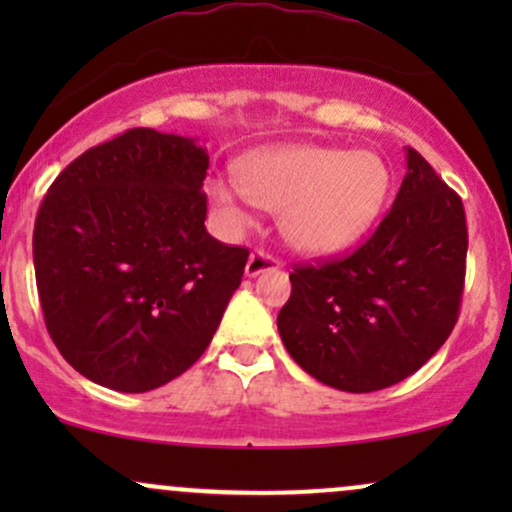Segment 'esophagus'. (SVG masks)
<instances>
[{
    "mask_svg": "<svg viewBox=\"0 0 512 512\" xmlns=\"http://www.w3.org/2000/svg\"><path fill=\"white\" fill-rule=\"evenodd\" d=\"M276 267H279V260H276V257L267 255V252H264V250H255L250 255L248 264H245V274L257 276V274L269 272V269H276Z\"/></svg>",
    "mask_w": 512,
    "mask_h": 512,
    "instance_id": "1",
    "label": "esophagus"
}]
</instances>
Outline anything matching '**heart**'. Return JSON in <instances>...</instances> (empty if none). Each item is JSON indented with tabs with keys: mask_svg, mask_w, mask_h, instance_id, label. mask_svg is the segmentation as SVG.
Wrapping results in <instances>:
<instances>
[{
	"mask_svg": "<svg viewBox=\"0 0 512 512\" xmlns=\"http://www.w3.org/2000/svg\"><path fill=\"white\" fill-rule=\"evenodd\" d=\"M238 182L211 180L209 199L231 231L250 223L245 204L279 211L286 243L308 255L349 248L373 226L390 192V170L373 151L289 144L238 163Z\"/></svg>",
	"mask_w": 512,
	"mask_h": 512,
	"instance_id": "heart-1",
	"label": "heart"
}]
</instances>
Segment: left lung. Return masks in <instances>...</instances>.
<instances>
[{"instance_id": "left-lung-1", "label": "left lung", "mask_w": 512, "mask_h": 512, "mask_svg": "<svg viewBox=\"0 0 512 512\" xmlns=\"http://www.w3.org/2000/svg\"><path fill=\"white\" fill-rule=\"evenodd\" d=\"M467 262L462 199L407 146L392 209L361 248L298 264L276 317L293 361L320 383L375 392L416 373L450 337Z\"/></svg>"}]
</instances>
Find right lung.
Masks as SVG:
<instances>
[{"label":"right lung","mask_w":512,"mask_h":512,"mask_svg":"<svg viewBox=\"0 0 512 512\" xmlns=\"http://www.w3.org/2000/svg\"><path fill=\"white\" fill-rule=\"evenodd\" d=\"M209 154L127 129L74 158L35 216L33 264L64 361L117 392H149L204 354L250 252L204 228Z\"/></svg>","instance_id":"right-lung-1"}]
</instances>
